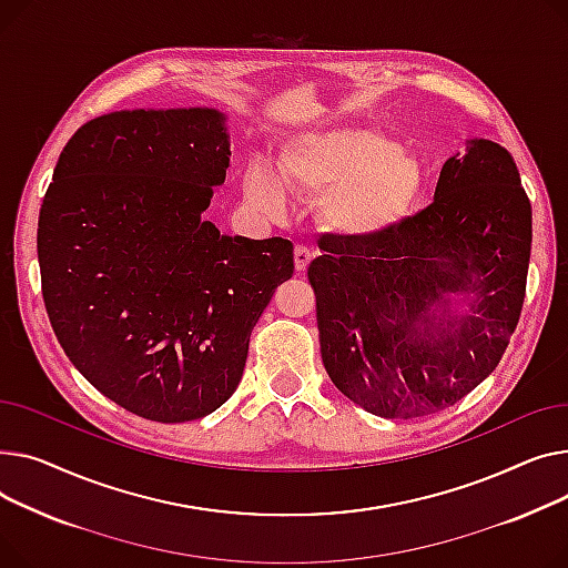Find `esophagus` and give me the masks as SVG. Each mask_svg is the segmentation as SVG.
Returning a JSON list of instances; mask_svg holds the SVG:
<instances>
[{"instance_id":"34e87169","label":"esophagus","mask_w":568,"mask_h":568,"mask_svg":"<svg viewBox=\"0 0 568 568\" xmlns=\"http://www.w3.org/2000/svg\"><path fill=\"white\" fill-rule=\"evenodd\" d=\"M312 258H314V254H312V250L305 247V245H297V247L293 250V263H295V271H297V273H305Z\"/></svg>"}]
</instances>
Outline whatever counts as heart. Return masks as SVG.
<instances>
[{
	"mask_svg": "<svg viewBox=\"0 0 568 568\" xmlns=\"http://www.w3.org/2000/svg\"><path fill=\"white\" fill-rule=\"evenodd\" d=\"M424 183L419 162L372 130L327 128L291 140L277 174L261 162L243 172L245 202L268 217L286 213V192L321 196L323 224L346 239H372L392 229Z\"/></svg>",
	"mask_w": 568,
	"mask_h": 568,
	"instance_id": "heart-1",
	"label": "heart"
}]
</instances>
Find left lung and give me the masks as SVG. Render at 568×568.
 <instances>
[{
	"instance_id": "left-lung-1",
	"label": "left lung",
	"mask_w": 568,
	"mask_h": 568,
	"mask_svg": "<svg viewBox=\"0 0 568 568\" xmlns=\"http://www.w3.org/2000/svg\"><path fill=\"white\" fill-rule=\"evenodd\" d=\"M318 247L307 275L329 381L372 415L413 419L454 406L503 359L525 300L531 206L511 153L468 140L424 211Z\"/></svg>"
}]
</instances>
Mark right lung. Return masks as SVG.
Listing matches in <instances>:
<instances>
[{
	"instance_id": "1",
	"label": "right lung",
	"mask_w": 568,
	"mask_h": 568,
	"mask_svg": "<svg viewBox=\"0 0 568 568\" xmlns=\"http://www.w3.org/2000/svg\"><path fill=\"white\" fill-rule=\"evenodd\" d=\"M231 158L213 108L121 110L63 146L39 215L54 335L121 408L176 424L236 392L252 327L293 275V243L204 220Z\"/></svg>"
}]
</instances>
